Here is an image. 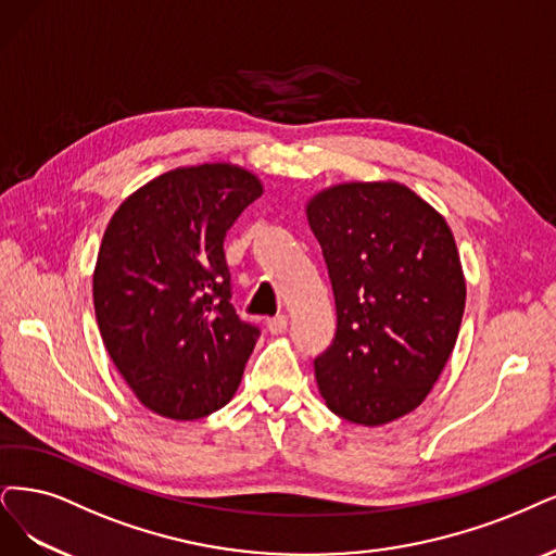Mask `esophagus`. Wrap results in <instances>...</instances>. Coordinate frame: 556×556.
I'll return each instance as SVG.
<instances>
[{
	"mask_svg": "<svg viewBox=\"0 0 556 556\" xmlns=\"http://www.w3.org/2000/svg\"><path fill=\"white\" fill-rule=\"evenodd\" d=\"M286 325H289V318H286V316L267 318V330H270L273 334H281V332H286Z\"/></svg>",
	"mask_w": 556,
	"mask_h": 556,
	"instance_id": "obj_1",
	"label": "esophagus"
}]
</instances>
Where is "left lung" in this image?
<instances>
[{
	"label": "left lung",
	"instance_id": "obj_1",
	"mask_svg": "<svg viewBox=\"0 0 556 556\" xmlns=\"http://www.w3.org/2000/svg\"><path fill=\"white\" fill-rule=\"evenodd\" d=\"M337 332L316 357L325 405L359 426L417 409L454 353L467 286L446 219L396 180L330 185L306 201Z\"/></svg>",
	"mask_w": 556,
	"mask_h": 556
}]
</instances>
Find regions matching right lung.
Wrapping results in <instances>:
<instances>
[{
    "label": "right lung",
    "instance_id": "add662e5",
    "mask_svg": "<svg viewBox=\"0 0 556 556\" xmlns=\"http://www.w3.org/2000/svg\"><path fill=\"white\" fill-rule=\"evenodd\" d=\"M263 194L231 162L178 167L141 185L112 215L93 267L108 353L151 413L194 421L236 394L258 330L238 318L224 238Z\"/></svg>",
    "mask_w": 556,
    "mask_h": 556
}]
</instances>
